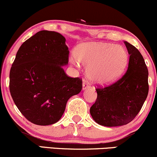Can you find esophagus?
Returning <instances> with one entry per match:
<instances>
[{
    "instance_id": "34e87169",
    "label": "esophagus",
    "mask_w": 157,
    "mask_h": 157,
    "mask_svg": "<svg viewBox=\"0 0 157 157\" xmlns=\"http://www.w3.org/2000/svg\"><path fill=\"white\" fill-rule=\"evenodd\" d=\"M88 88H89V85H88V83L86 81L84 80L83 82H82V90H86Z\"/></svg>"
}]
</instances>
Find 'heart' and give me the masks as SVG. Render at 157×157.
<instances>
[{"instance_id": "1", "label": "heart", "mask_w": 157, "mask_h": 157, "mask_svg": "<svg viewBox=\"0 0 157 157\" xmlns=\"http://www.w3.org/2000/svg\"><path fill=\"white\" fill-rule=\"evenodd\" d=\"M129 55L124 47L106 43H84L77 46L75 56L71 58L75 66H88L87 75L90 80L107 84L116 80L125 70Z\"/></svg>"}]
</instances>
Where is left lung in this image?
Wrapping results in <instances>:
<instances>
[{
	"label": "left lung",
	"instance_id": "1",
	"mask_svg": "<svg viewBox=\"0 0 157 157\" xmlns=\"http://www.w3.org/2000/svg\"><path fill=\"white\" fill-rule=\"evenodd\" d=\"M129 60L126 72L114 83L99 87L90 113L97 124L123 126L138 114L148 94V71L143 56L135 46L124 41Z\"/></svg>",
	"mask_w": 157,
	"mask_h": 157
}]
</instances>
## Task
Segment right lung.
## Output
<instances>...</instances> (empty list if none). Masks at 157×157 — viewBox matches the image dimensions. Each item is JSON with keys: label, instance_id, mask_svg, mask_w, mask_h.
I'll return each mask as SVG.
<instances>
[{"label": "right lung", "instance_id": "1", "mask_svg": "<svg viewBox=\"0 0 157 157\" xmlns=\"http://www.w3.org/2000/svg\"><path fill=\"white\" fill-rule=\"evenodd\" d=\"M69 54L64 36L49 31L37 32L17 52L9 90L19 110L33 124L58 122L69 98L82 90V80L67 76L62 67L68 64Z\"/></svg>", "mask_w": 157, "mask_h": 157}]
</instances>
